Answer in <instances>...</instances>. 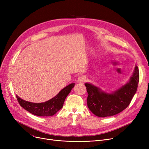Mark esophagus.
Wrapping results in <instances>:
<instances>
[{
    "mask_svg": "<svg viewBox=\"0 0 149 149\" xmlns=\"http://www.w3.org/2000/svg\"><path fill=\"white\" fill-rule=\"evenodd\" d=\"M78 82L80 83H84L86 81V77L85 76H81L78 78Z\"/></svg>",
    "mask_w": 149,
    "mask_h": 149,
    "instance_id": "obj_1",
    "label": "esophagus"
}]
</instances>
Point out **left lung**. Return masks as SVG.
Returning <instances> with one entry per match:
<instances>
[{"label":"left lung","instance_id":"1","mask_svg":"<svg viewBox=\"0 0 149 149\" xmlns=\"http://www.w3.org/2000/svg\"><path fill=\"white\" fill-rule=\"evenodd\" d=\"M139 70L135 66L129 80L116 91L107 93L89 83H86L88 96V107L97 116L107 117L122 112L129 105L137 90Z\"/></svg>","mask_w":149,"mask_h":149}]
</instances>
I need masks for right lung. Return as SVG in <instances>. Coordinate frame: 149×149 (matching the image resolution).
Here are the masks:
<instances>
[{
    "label": "right lung",
    "mask_w": 149,
    "mask_h": 149,
    "mask_svg": "<svg viewBox=\"0 0 149 149\" xmlns=\"http://www.w3.org/2000/svg\"><path fill=\"white\" fill-rule=\"evenodd\" d=\"M74 85L75 83L69 84L61 89L57 95L44 103L29 102L20 98L17 95H16V98L20 106L31 113L39 116H52L63 107L66 97L74 87Z\"/></svg>",
    "instance_id": "right-lung-1"
}]
</instances>
